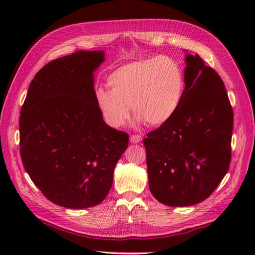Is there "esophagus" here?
<instances>
[{"label":"esophagus","instance_id":"obj_1","mask_svg":"<svg viewBox=\"0 0 255 255\" xmlns=\"http://www.w3.org/2000/svg\"><path fill=\"white\" fill-rule=\"evenodd\" d=\"M142 140V137L140 136V134H132V136H130V142L132 143H138Z\"/></svg>","mask_w":255,"mask_h":255}]
</instances>
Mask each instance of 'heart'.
I'll return each mask as SVG.
<instances>
[{"label": "heart", "instance_id": "heart-1", "mask_svg": "<svg viewBox=\"0 0 255 255\" xmlns=\"http://www.w3.org/2000/svg\"><path fill=\"white\" fill-rule=\"evenodd\" d=\"M106 86H97L96 104L106 123L122 127L130 116L149 126H161L175 115L180 107L185 79L180 64L165 56L132 61L117 68L108 77Z\"/></svg>", "mask_w": 255, "mask_h": 255}]
</instances>
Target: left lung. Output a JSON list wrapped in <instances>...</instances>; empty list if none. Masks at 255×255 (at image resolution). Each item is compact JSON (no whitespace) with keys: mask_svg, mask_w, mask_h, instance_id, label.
I'll use <instances>...</instances> for the list:
<instances>
[{"mask_svg":"<svg viewBox=\"0 0 255 255\" xmlns=\"http://www.w3.org/2000/svg\"><path fill=\"white\" fill-rule=\"evenodd\" d=\"M180 107L143 140L150 192L171 207L209 197L231 161L234 112L223 80L198 55L186 53Z\"/></svg>","mask_w":255,"mask_h":255,"instance_id":"left-lung-1","label":"left lung"}]
</instances>
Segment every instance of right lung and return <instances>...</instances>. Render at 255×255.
I'll return each mask as SVG.
<instances>
[{"mask_svg":"<svg viewBox=\"0 0 255 255\" xmlns=\"http://www.w3.org/2000/svg\"><path fill=\"white\" fill-rule=\"evenodd\" d=\"M104 51L80 50L47 63L29 84L19 117L20 156L45 197L71 209L101 204L128 133L106 125L94 96Z\"/></svg>","mask_w":255,"mask_h":255,"instance_id":"obj_1","label":"right lung"}]
</instances>
